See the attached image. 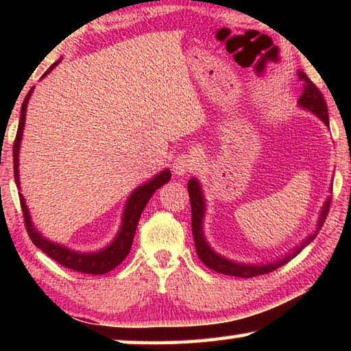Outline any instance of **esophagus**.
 Instances as JSON below:
<instances>
[{
  "instance_id": "1",
  "label": "esophagus",
  "mask_w": 351,
  "mask_h": 351,
  "mask_svg": "<svg viewBox=\"0 0 351 351\" xmlns=\"http://www.w3.org/2000/svg\"><path fill=\"white\" fill-rule=\"evenodd\" d=\"M195 158L192 154L181 153L180 156L175 158L173 161V171L176 175H187L195 169Z\"/></svg>"
}]
</instances>
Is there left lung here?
Returning a JSON list of instances; mask_svg holds the SVG:
<instances>
[{"instance_id": "8db88e82", "label": "left lung", "mask_w": 351, "mask_h": 351, "mask_svg": "<svg viewBox=\"0 0 351 351\" xmlns=\"http://www.w3.org/2000/svg\"><path fill=\"white\" fill-rule=\"evenodd\" d=\"M299 79L304 82V91H302V96L299 97V104L304 106V108H308L310 111H313L317 117L322 119L326 127H330L328 106H326L324 94L320 93L319 88L310 80V77H308L305 73H302V71H299ZM187 190H189V197H190V207H192V234H193L195 249H197L199 260L203 261L207 268H210L215 272H219V274L243 277V278H251V277L268 274V272L276 271L280 268V266H283L285 263H288L291 258H294L295 255L302 251V249L310 245V243L316 239L320 228H322V224L325 223L326 215H328L330 204H331V198L326 199L324 209H322V212H320V218H319L316 232L308 237V239L302 243L299 247H295L293 252L287 255V257L278 260V261H274V263H268V265H241V263H237V261H230L228 258H223L221 255L213 252L209 247V245H207L204 240V235H203L204 198H203V193H201V187H199L198 181L190 180L187 182Z\"/></svg>"}]
</instances>
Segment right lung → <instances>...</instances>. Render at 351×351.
<instances>
[{
    "mask_svg": "<svg viewBox=\"0 0 351 351\" xmlns=\"http://www.w3.org/2000/svg\"><path fill=\"white\" fill-rule=\"evenodd\" d=\"M60 62V60H58ZM58 62H56L52 66L46 71L43 77L46 74H49V71L52 68L57 66ZM34 91V88H31V91L27 93V96L23 100L21 105V116H20V123H19V132H16L15 141H14V178L16 186L20 189V180H19V152H20V142H21V136H23V128H25V121H26V108H27V102L29 97ZM170 170H164L161 173L156 175L153 178L150 182L144 184L139 189H136L132 193V197L128 198L127 206H125V212H123V219H122V228L119 230V234L116 237V240L111 243L108 247H105L104 251L100 252H94V254H80V252H74L68 247H63L60 245H56L49 240H46L45 237H41L37 230H35L34 224L31 221V215H29L27 206L25 203V198L20 193V204H21V210H23V217H25V226L26 230L29 234V239L32 240V243L38 249H41L46 255H49L52 260H56L58 265L64 266V268L73 269L77 272H83V274H105V272H110L111 269H114L117 265H121L123 260H125L127 255L130 254V249H132L133 245V239L136 234V228H138L139 218L144 212V207L147 206L148 201H150L152 195L156 192V190L164 186L165 182L170 181Z\"/></svg>",
    "mask_w": 351,
    "mask_h": 351,
    "instance_id": "obj_1",
    "label": "right lung"
}]
</instances>
